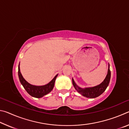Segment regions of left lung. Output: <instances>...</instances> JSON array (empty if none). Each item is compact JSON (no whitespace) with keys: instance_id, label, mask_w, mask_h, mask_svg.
<instances>
[{"instance_id":"left-lung-1","label":"left lung","mask_w":129,"mask_h":129,"mask_svg":"<svg viewBox=\"0 0 129 129\" xmlns=\"http://www.w3.org/2000/svg\"><path fill=\"white\" fill-rule=\"evenodd\" d=\"M111 77V72L110 71V65H108V73L104 80L101 84L98 85L97 86L93 87H88V88H82L78 86L76 82L74 81L72 78V83L73 85L75 87V88L78 93L81 94L84 97H85L89 99H94L99 97L101 94L103 93L108 86L110 82Z\"/></svg>"}]
</instances>
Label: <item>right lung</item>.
<instances>
[{"instance_id": "right-lung-1", "label": "right lung", "mask_w": 129, "mask_h": 129, "mask_svg": "<svg viewBox=\"0 0 129 129\" xmlns=\"http://www.w3.org/2000/svg\"><path fill=\"white\" fill-rule=\"evenodd\" d=\"M18 76L21 84L22 85L24 88L25 89V90L27 91V93L32 97L39 99V98L43 97V96L48 94L52 90V89H53L54 82H55V80L57 77L58 74L54 76L53 79L46 85L41 86L33 85L28 83L23 77L20 72V63H19L18 67Z\"/></svg>"}]
</instances>
